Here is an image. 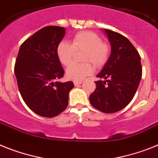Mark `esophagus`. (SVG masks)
<instances>
[{
    "mask_svg": "<svg viewBox=\"0 0 158 158\" xmlns=\"http://www.w3.org/2000/svg\"><path fill=\"white\" fill-rule=\"evenodd\" d=\"M81 83H82V81H73V84H74V85H75V86L79 85H81Z\"/></svg>",
    "mask_w": 158,
    "mask_h": 158,
    "instance_id": "34e87169",
    "label": "esophagus"
}]
</instances>
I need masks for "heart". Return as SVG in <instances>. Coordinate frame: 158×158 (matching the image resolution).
<instances>
[{
	"label": "heart",
	"mask_w": 158,
	"mask_h": 158,
	"mask_svg": "<svg viewBox=\"0 0 158 158\" xmlns=\"http://www.w3.org/2000/svg\"><path fill=\"white\" fill-rule=\"evenodd\" d=\"M83 51L82 60L86 63L69 66L65 73L68 79L79 81L91 75L94 72L91 63L97 68L105 65L110 58L111 48L98 34L83 31L74 35L70 43L60 41L56 46V53L59 61L63 65L69 66L73 60L75 52Z\"/></svg>",
	"instance_id": "1"
}]
</instances>
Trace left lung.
I'll return each mask as SVG.
<instances>
[{
  "instance_id": "obj_1",
  "label": "left lung",
  "mask_w": 158,
  "mask_h": 158,
  "mask_svg": "<svg viewBox=\"0 0 158 158\" xmlns=\"http://www.w3.org/2000/svg\"><path fill=\"white\" fill-rule=\"evenodd\" d=\"M111 44L110 58L98 74L96 89L89 96L94 108L106 114L120 111L135 95L142 75L141 56L129 39L105 29Z\"/></svg>"
}]
</instances>
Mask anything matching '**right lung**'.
<instances>
[{"label":"right lung","mask_w":158,"mask_h":158,"mask_svg":"<svg viewBox=\"0 0 158 158\" xmlns=\"http://www.w3.org/2000/svg\"><path fill=\"white\" fill-rule=\"evenodd\" d=\"M65 29L46 26L21 44L14 66L19 91L27 106L44 118L59 115L68 106L72 81L61 83L64 69L56 53Z\"/></svg>","instance_id":"right-lung-1"}]
</instances>
